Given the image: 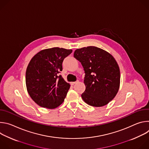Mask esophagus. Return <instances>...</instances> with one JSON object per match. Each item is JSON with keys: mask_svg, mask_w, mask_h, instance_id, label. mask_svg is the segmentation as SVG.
Returning <instances> with one entry per match:
<instances>
[{"mask_svg": "<svg viewBox=\"0 0 149 149\" xmlns=\"http://www.w3.org/2000/svg\"><path fill=\"white\" fill-rule=\"evenodd\" d=\"M77 82H78V81H77L76 82H70V84H71V85H72V86H73V85H74V84H77Z\"/></svg>", "mask_w": 149, "mask_h": 149, "instance_id": "esophagus-1", "label": "esophagus"}]
</instances>
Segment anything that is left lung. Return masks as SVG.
<instances>
[{"mask_svg":"<svg viewBox=\"0 0 149 149\" xmlns=\"http://www.w3.org/2000/svg\"><path fill=\"white\" fill-rule=\"evenodd\" d=\"M74 57L81 63L86 74L82 100L93 107L109 104L120 88V71L115 58L108 52L93 46L76 49Z\"/></svg>","mask_w":149,"mask_h":149,"instance_id":"obj_1","label":"left lung"}]
</instances>
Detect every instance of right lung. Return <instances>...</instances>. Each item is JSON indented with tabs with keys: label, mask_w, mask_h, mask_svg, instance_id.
<instances>
[{
	"label": "right lung",
	"mask_w": 149,
	"mask_h": 149,
	"mask_svg": "<svg viewBox=\"0 0 149 149\" xmlns=\"http://www.w3.org/2000/svg\"><path fill=\"white\" fill-rule=\"evenodd\" d=\"M72 49L55 47L41 50L31 59L26 71L28 94L38 105L54 109L64 101L70 85L61 75L62 62Z\"/></svg>",
	"instance_id": "1"
}]
</instances>
